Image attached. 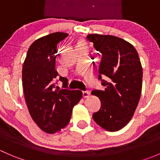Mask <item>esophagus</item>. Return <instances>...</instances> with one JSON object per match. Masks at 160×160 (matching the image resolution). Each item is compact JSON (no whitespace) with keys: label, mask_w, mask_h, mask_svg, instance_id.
Returning <instances> with one entry per match:
<instances>
[{"label":"esophagus","mask_w":160,"mask_h":160,"mask_svg":"<svg viewBox=\"0 0 160 160\" xmlns=\"http://www.w3.org/2000/svg\"><path fill=\"white\" fill-rule=\"evenodd\" d=\"M90 91H88V90H84V91H83V98H88V97L90 96Z\"/></svg>","instance_id":"obj_1"}]
</instances>
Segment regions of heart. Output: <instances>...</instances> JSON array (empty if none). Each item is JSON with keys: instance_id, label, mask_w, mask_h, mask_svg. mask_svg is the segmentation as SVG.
I'll use <instances>...</instances> for the list:
<instances>
[{"instance_id": "heart-1", "label": "heart", "mask_w": 160, "mask_h": 160, "mask_svg": "<svg viewBox=\"0 0 160 160\" xmlns=\"http://www.w3.org/2000/svg\"><path fill=\"white\" fill-rule=\"evenodd\" d=\"M80 45H84V43L83 42H80Z\"/></svg>"}]
</instances>
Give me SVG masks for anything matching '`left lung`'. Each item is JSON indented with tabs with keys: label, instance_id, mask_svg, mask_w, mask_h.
Masks as SVG:
<instances>
[{
	"label": "left lung",
	"instance_id": "8db88e82",
	"mask_svg": "<svg viewBox=\"0 0 160 160\" xmlns=\"http://www.w3.org/2000/svg\"><path fill=\"white\" fill-rule=\"evenodd\" d=\"M87 38L101 56L98 79L105 87L91 92L101 102L93 118L101 128L116 132L130 122L138 106L142 86L141 62L135 47L122 38L98 34Z\"/></svg>",
	"mask_w": 160,
	"mask_h": 160
}]
</instances>
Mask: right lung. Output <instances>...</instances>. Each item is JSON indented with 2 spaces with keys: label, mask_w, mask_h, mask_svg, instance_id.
Listing matches in <instances>:
<instances>
[{
  "label": "right lung",
  "mask_w": 160,
  "mask_h": 160,
  "mask_svg": "<svg viewBox=\"0 0 160 160\" xmlns=\"http://www.w3.org/2000/svg\"><path fill=\"white\" fill-rule=\"evenodd\" d=\"M68 34L55 32L35 40L29 47L22 68V86L25 102L34 122L46 133L52 134L70 122L72 108L80 101V90L61 89L55 80L67 88L68 80L56 70L58 43Z\"/></svg>",
  "instance_id": "obj_1"
}]
</instances>
